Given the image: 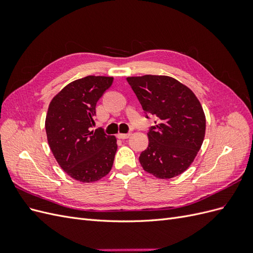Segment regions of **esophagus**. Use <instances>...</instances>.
I'll list each match as a JSON object with an SVG mask.
<instances>
[{
  "instance_id": "obj_1",
  "label": "esophagus",
  "mask_w": 253,
  "mask_h": 253,
  "mask_svg": "<svg viewBox=\"0 0 253 253\" xmlns=\"http://www.w3.org/2000/svg\"><path fill=\"white\" fill-rule=\"evenodd\" d=\"M117 136L120 139H127L128 137L131 136V133H119Z\"/></svg>"
}]
</instances>
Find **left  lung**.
I'll return each mask as SVG.
<instances>
[{
	"instance_id": "obj_1",
	"label": "left lung",
	"mask_w": 253,
	"mask_h": 253,
	"mask_svg": "<svg viewBox=\"0 0 253 253\" xmlns=\"http://www.w3.org/2000/svg\"><path fill=\"white\" fill-rule=\"evenodd\" d=\"M144 113L158 119L148 133L149 145L139 156L144 171L168 179L185 172L200 151L206 117L194 93L169 76L127 77Z\"/></svg>"
}]
</instances>
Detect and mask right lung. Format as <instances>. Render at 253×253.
I'll use <instances>...</instances> for the list:
<instances>
[{
    "label": "right lung",
    "mask_w": 253,
    "mask_h": 253,
    "mask_svg": "<svg viewBox=\"0 0 253 253\" xmlns=\"http://www.w3.org/2000/svg\"><path fill=\"white\" fill-rule=\"evenodd\" d=\"M114 78L87 76L75 80L52 98L45 119L47 141L57 163L72 178L97 181L108 175L117 151V139L95 125L97 101Z\"/></svg>",
    "instance_id": "add662e5"
}]
</instances>
